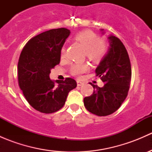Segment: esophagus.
I'll list each match as a JSON object with an SVG mask.
<instances>
[{
  "mask_svg": "<svg viewBox=\"0 0 152 152\" xmlns=\"http://www.w3.org/2000/svg\"><path fill=\"white\" fill-rule=\"evenodd\" d=\"M83 85H84V82H80V81H79V80L77 81V86H82Z\"/></svg>",
  "mask_w": 152,
  "mask_h": 152,
  "instance_id": "obj_1",
  "label": "esophagus"
}]
</instances>
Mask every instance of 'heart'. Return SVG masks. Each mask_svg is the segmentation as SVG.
<instances>
[{"instance_id":"b5f03b06","label":"heart","mask_w":152,"mask_h":152,"mask_svg":"<svg viewBox=\"0 0 152 152\" xmlns=\"http://www.w3.org/2000/svg\"><path fill=\"white\" fill-rule=\"evenodd\" d=\"M73 40L82 45L85 49V54L90 60L95 63L100 62L107 54L108 46L105 39L99 38L97 34L91 30H83L78 32L73 37ZM65 48L61 49V57L65 56ZM89 70L87 63L79 62L74 64L70 68V73L73 76H79Z\"/></svg>"}]
</instances>
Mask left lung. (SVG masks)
<instances>
[{
	"mask_svg": "<svg viewBox=\"0 0 152 152\" xmlns=\"http://www.w3.org/2000/svg\"><path fill=\"white\" fill-rule=\"evenodd\" d=\"M108 53L96 69V76L104 85L93 87L91 96L84 99L85 108L98 116H107L118 110L128 96L132 78V68L128 52L121 41L115 36L109 37Z\"/></svg>",
	"mask_w": 152,
	"mask_h": 152,
	"instance_id": "8db88e82",
	"label": "left lung"
}]
</instances>
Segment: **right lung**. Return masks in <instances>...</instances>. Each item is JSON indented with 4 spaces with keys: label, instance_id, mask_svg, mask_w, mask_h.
Instances as JSON below:
<instances>
[{
    "label": "right lung",
    "instance_id": "1",
    "mask_svg": "<svg viewBox=\"0 0 152 152\" xmlns=\"http://www.w3.org/2000/svg\"><path fill=\"white\" fill-rule=\"evenodd\" d=\"M65 28L42 32L28 41L18 65V83L28 104L37 111L49 114L62 108L68 93L76 88L73 79L50 80V70L60 62L61 49L70 34Z\"/></svg>",
    "mask_w": 152,
    "mask_h": 152
}]
</instances>
